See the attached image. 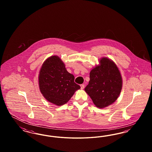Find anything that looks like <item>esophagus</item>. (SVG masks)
Returning a JSON list of instances; mask_svg holds the SVG:
<instances>
[{
	"mask_svg": "<svg viewBox=\"0 0 152 152\" xmlns=\"http://www.w3.org/2000/svg\"><path fill=\"white\" fill-rule=\"evenodd\" d=\"M80 87H81V89H83L84 88L85 86H84V84H81V85H80Z\"/></svg>",
	"mask_w": 152,
	"mask_h": 152,
	"instance_id": "esophagus-1",
	"label": "esophagus"
}]
</instances>
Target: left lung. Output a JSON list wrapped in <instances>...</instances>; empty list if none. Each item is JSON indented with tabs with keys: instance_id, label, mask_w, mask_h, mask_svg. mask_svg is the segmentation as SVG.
Masks as SVG:
<instances>
[{
	"instance_id": "left-lung-1",
	"label": "left lung",
	"mask_w": 152,
	"mask_h": 152,
	"mask_svg": "<svg viewBox=\"0 0 152 152\" xmlns=\"http://www.w3.org/2000/svg\"><path fill=\"white\" fill-rule=\"evenodd\" d=\"M100 65L89 73L90 80L85 88L94 105L105 108L116 101L122 89V78L117 65L112 60L102 58Z\"/></svg>"
}]
</instances>
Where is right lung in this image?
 I'll list each match as a JSON object with an SVG mask.
<instances>
[{
	"instance_id": "obj_1",
	"label": "right lung",
	"mask_w": 152,
	"mask_h": 152,
	"mask_svg": "<svg viewBox=\"0 0 152 152\" xmlns=\"http://www.w3.org/2000/svg\"><path fill=\"white\" fill-rule=\"evenodd\" d=\"M75 77L68 72L64 63L57 56L47 58L39 76L41 93L47 100L58 106L70 100L80 86L74 82Z\"/></svg>"
}]
</instances>
